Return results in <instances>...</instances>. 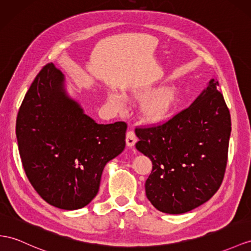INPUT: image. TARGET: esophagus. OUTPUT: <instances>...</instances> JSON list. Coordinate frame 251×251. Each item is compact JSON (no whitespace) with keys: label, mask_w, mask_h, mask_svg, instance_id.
I'll return each instance as SVG.
<instances>
[{"label":"esophagus","mask_w":251,"mask_h":251,"mask_svg":"<svg viewBox=\"0 0 251 251\" xmlns=\"http://www.w3.org/2000/svg\"><path fill=\"white\" fill-rule=\"evenodd\" d=\"M137 142V138H136V134H134L133 131H128L126 133V144L128 147H132L134 144Z\"/></svg>","instance_id":"34e87169"}]
</instances>
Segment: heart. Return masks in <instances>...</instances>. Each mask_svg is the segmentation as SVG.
<instances>
[{
  "mask_svg": "<svg viewBox=\"0 0 251 251\" xmlns=\"http://www.w3.org/2000/svg\"><path fill=\"white\" fill-rule=\"evenodd\" d=\"M128 100L142 101L139 108V118L146 125L157 126L165 123L176 109L180 92L174 85H164L155 90L151 85L129 89L126 93ZM107 100L117 111L123 109V100L115 91L107 93Z\"/></svg>",
  "mask_w": 251,
  "mask_h": 251,
  "instance_id": "heart-1",
  "label": "heart"
}]
</instances>
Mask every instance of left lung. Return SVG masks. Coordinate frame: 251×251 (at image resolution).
Listing matches in <instances>:
<instances>
[{
    "instance_id": "8db88e82",
    "label": "left lung",
    "mask_w": 251,
    "mask_h": 251,
    "mask_svg": "<svg viewBox=\"0 0 251 251\" xmlns=\"http://www.w3.org/2000/svg\"><path fill=\"white\" fill-rule=\"evenodd\" d=\"M230 133V112L214 78L163 125L137 128V150L152 163L145 192L153 207L182 214L208 201L223 182Z\"/></svg>"
}]
</instances>
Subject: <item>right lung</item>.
Here are the masks:
<instances>
[{
    "mask_svg": "<svg viewBox=\"0 0 251 251\" xmlns=\"http://www.w3.org/2000/svg\"><path fill=\"white\" fill-rule=\"evenodd\" d=\"M124 122L98 124L66 89L53 63L36 76L19 110L16 134L29 182L62 210L86 207L96 196L105 165L125 149Z\"/></svg>",
    "mask_w": 251,
    "mask_h": 251,
    "instance_id": "1",
    "label": "right lung"
}]
</instances>
